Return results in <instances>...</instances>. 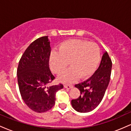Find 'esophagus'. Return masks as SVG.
I'll return each mask as SVG.
<instances>
[{"mask_svg":"<svg viewBox=\"0 0 131 131\" xmlns=\"http://www.w3.org/2000/svg\"><path fill=\"white\" fill-rule=\"evenodd\" d=\"M73 87V85L71 84H64V88L66 89H71Z\"/></svg>","mask_w":131,"mask_h":131,"instance_id":"34e87169","label":"esophagus"}]
</instances>
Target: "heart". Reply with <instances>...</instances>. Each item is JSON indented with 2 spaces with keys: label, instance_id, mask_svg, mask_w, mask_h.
Masks as SVG:
<instances>
[{
  "label": "heart",
  "instance_id": "1",
  "mask_svg": "<svg viewBox=\"0 0 131 131\" xmlns=\"http://www.w3.org/2000/svg\"><path fill=\"white\" fill-rule=\"evenodd\" d=\"M100 58L98 45L87 40L72 39L63 42L58 52H52L50 57V68L54 73L60 74L66 70L68 63L71 68L59 77L60 81L70 82L89 77L95 70Z\"/></svg>",
  "mask_w": 131,
  "mask_h": 131
}]
</instances>
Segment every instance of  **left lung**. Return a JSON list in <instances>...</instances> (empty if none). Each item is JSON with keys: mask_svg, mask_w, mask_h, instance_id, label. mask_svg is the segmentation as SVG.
Masks as SVG:
<instances>
[{"mask_svg": "<svg viewBox=\"0 0 131 131\" xmlns=\"http://www.w3.org/2000/svg\"><path fill=\"white\" fill-rule=\"evenodd\" d=\"M112 68V60L107 52H105L94 74L86 81L75 85L81 93L78 99L71 100V105L75 110L88 113L100 104L110 82Z\"/></svg>", "mask_w": 131, "mask_h": 131, "instance_id": "left-lung-1", "label": "left lung"}]
</instances>
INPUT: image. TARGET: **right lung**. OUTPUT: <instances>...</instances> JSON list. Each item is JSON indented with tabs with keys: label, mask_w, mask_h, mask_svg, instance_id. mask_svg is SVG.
<instances>
[{
	"label": "right lung",
	"mask_w": 131,
	"mask_h": 131,
	"mask_svg": "<svg viewBox=\"0 0 131 131\" xmlns=\"http://www.w3.org/2000/svg\"><path fill=\"white\" fill-rule=\"evenodd\" d=\"M51 48L48 36L37 39L25 51L17 69L18 83L24 102L37 113L50 110L62 84L50 85L55 76L49 68Z\"/></svg>",
	"instance_id": "1"
}]
</instances>
